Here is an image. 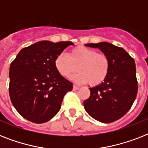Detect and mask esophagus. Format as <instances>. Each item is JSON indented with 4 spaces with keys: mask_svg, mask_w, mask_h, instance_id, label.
<instances>
[{
    "mask_svg": "<svg viewBox=\"0 0 148 148\" xmlns=\"http://www.w3.org/2000/svg\"><path fill=\"white\" fill-rule=\"evenodd\" d=\"M73 88H74V90H78L79 88V87L78 86H77V85H74V87H73Z\"/></svg>",
    "mask_w": 148,
    "mask_h": 148,
    "instance_id": "esophagus-1",
    "label": "esophagus"
}]
</instances>
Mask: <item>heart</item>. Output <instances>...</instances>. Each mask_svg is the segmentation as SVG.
Listing matches in <instances>:
<instances>
[{
    "label": "heart",
    "mask_w": 148,
    "mask_h": 148,
    "mask_svg": "<svg viewBox=\"0 0 148 148\" xmlns=\"http://www.w3.org/2000/svg\"><path fill=\"white\" fill-rule=\"evenodd\" d=\"M54 65L59 74L68 77L77 71L79 72L72 77L78 84L88 83L97 86L103 83L110 71V61L105 53H97L91 48L78 46L71 50L69 55L64 53L58 54Z\"/></svg>",
    "instance_id": "b5f03b06"
}]
</instances>
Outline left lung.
I'll list each match as a JSON object with an SVG mask.
<instances>
[{
    "instance_id": "left-lung-1",
    "label": "left lung",
    "mask_w": 148,
    "mask_h": 148,
    "mask_svg": "<svg viewBox=\"0 0 148 148\" xmlns=\"http://www.w3.org/2000/svg\"><path fill=\"white\" fill-rule=\"evenodd\" d=\"M85 46L99 48L107 54L110 67L105 81L90 88V97L84 101V109L94 119L111 123L121 118L135 101L138 90L135 62L125 50L110 43Z\"/></svg>"
}]
</instances>
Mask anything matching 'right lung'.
I'll return each instance as SVG.
<instances>
[{
	"mask_svg": "<svg viewBox=\"0 0 148 148\" xmlns=\"http://www.w3.org/2000/svg\"><path fill=\"white\" fill-rule=\"evenodd\" d=\"M71 41L42 40L20 51L10 66L9 95L17 111L25 119L42 124L60 110L64 95L73 84L61 76L56 57Z\"/></svg>",
	"mask_w": 148,
	"mask_h": 148,
	"instance_id": "1",
	"label": "right lung"
}]
</instances>
